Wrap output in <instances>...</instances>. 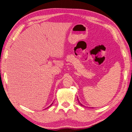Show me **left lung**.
<instances>
[{"label":"left lung","instance_id":"8db88e82","mask_svg":"<svg viewBox=\"0 0 132 132\" xmlns=\"http://www.w3.org/2000/svg\"><path fill=\"white\" fill-rule=\"evenodd\" d=\"M78 102H79V104H80V105H82V106H83V105L82 104V103H80V102H79V99H78Z\"/></svg>","mask_w":132,"mask_h":132}]
</instances>
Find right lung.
<instances>
[{
	"label": "right lung",
	"instance_id": "add662e5",
	"mask_svg": "<svg viewBox=\"0 0 132 132\" xmlns=\"http://www.w3.org/2000/svg\"><path fill=\"white\" fill-rule=\"evenodd\" d=\"M53 103H52V104H51V105H50V106H51V105H52V104H53ZM47 108H48V107H47Z\"/></svg>",
	"mask_w": 132,
	"mask_h": 132
}]
</instances>
